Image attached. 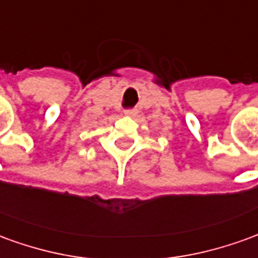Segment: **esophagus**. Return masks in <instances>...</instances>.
<instances>
[{"label": "esophagus", "instance_id": "esophagus-1", "mask_svg": "<svg viewBox=\"0 0 258 258\" xmlns=\"http://www.w3.org/2000/svg\"><path fill=\"white\" fill-rule=\"evenodd\" d=\"M138 113L137 109H127V110H124V114H127V116H135Z\"/></svg>", "mask_w": 258, "mask_h": 258}]
</instances>
